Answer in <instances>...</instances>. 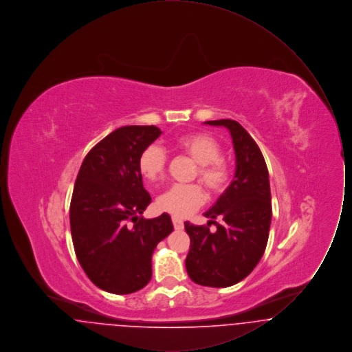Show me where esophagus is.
<instances>
[{
	"mask_svg": "<svg viewBox=\"0 0 352 352\" xmlns=\"http://www.w3.org/2000/svg\"><path fill=\"white\" fill-rule=\"evenodd\" d=\"M171 221H173V226H174L175 230H184V224L181 219L177 218V217H173Z\"/></svg>",
	"mask_w": 352,
	"mask_h": 352,
	"instance_id": "34e87169",
	"label": "esophagus"
}]
</instances>
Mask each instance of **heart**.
Masks as SVG:
<instances>
[{"instance_id": "1", "label": "heart", "mask_w": 352, "mask_h": 352, "mask_svg": "<svg viewBox=\"0 0 352 352\" xmlns=\"http://www.w3.org/2000/svg\"><path fill=\"white\" fill-rule=\"evenodd\" d=\"M170 146L199 164L195 177H199L212 194L227 188L231 181V168L221 158V146L214 137L201 132L179 134L170 141ZM166 164V151L151 144L140 154L138 170L144 179L154 184L162 179ZM206 201L207 194L201 184H173L157 198V207L164 212L184 218L198 210Z\"/></svg>"}]
</instances>
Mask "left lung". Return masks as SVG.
Listing matches in <instances>:
<instances>
[{"mask_svg":"<svg viewBox=\"0 0 352 352\" xmlns=\"http://www.w3.org/2000/svg\"><path fill=\"white\" fill-rule=\"evenodd\" d=\"M226 126L236 154L234 181L204 217L207 226L184 223L190 236L186 269L195 284L227 287L245 278L261 260L268 243L272 201L264 155L250 133L234 120L206 121ZM217 231L211 233L209 226Z\"/></svg>","mask_w":352,"mask_h":352,"instance_id":"8db88e82","label":"left lung"}]
</instances>
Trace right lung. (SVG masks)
Segmentation results:
<instances>
[{
	"mask_svg": "<svg viewBox=\"0 0 352 352\" xmlns=\"http://www.w3.org/2000/svg\"><path fill=\"white\" fill-rule=\"evenodd\" d=\"M161 133L154 125L118 128L88 151L74 186L69 224L76 257L88 278L113 294L149 284L151 254L173 231L168 214L141 217L151 198L138 158Z\"/></svg>",
	"mask_w": 352,
	"mask_h": 352,
	"instance_id": "add662e5",
	"label": "right lung"
}]
</instances>
